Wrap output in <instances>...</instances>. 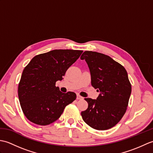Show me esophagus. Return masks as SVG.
<instances>
[{"label":"esophagus","instance_id":"esophagus-1","mask_svg":"<svg viewBox=\"0 0 153 153\" xmlns=\"http://www.w3.org/2000/svg\"><path fill=\"white\" fill-rule=\"evenodd\" d=\"M77 100H83V97H82V96H80L79 95H77Z\"/></svg>","mask_w":153,"mask_h":153}]
</instances>
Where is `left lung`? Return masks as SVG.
<instances>
[{
	"label": "left lung",
	"mask_w": 153,
	"mask_h": 153,
	"mask_svg": "<svg viewBox=\"0 0 153 153\" xmlns=\"http://www.w3.org/2000/svg\"><path fill=\"white\" fill-rule=\"evenodd\" d=\"M91 77V85L100 91L96 100L85 98L88 108L81 113L83 121L92 128L106 130L116 126L126 112L131 85L125 68L106 54L85 51Z\"/></svg>",
	"instance_id": "8db88e82"
}]
</instances>
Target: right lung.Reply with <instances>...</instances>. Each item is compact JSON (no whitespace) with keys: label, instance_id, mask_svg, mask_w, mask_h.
<instances>
[{"label":"right lung","instance_id":"obj_1","mask_svg":"<svg viewBox=\"0 0 153 153\" xmlns=\"http://www.w3.org/2000/svg\"><path fill=\"white\" fill-rule=\"evenodd\" d=\"M82 53L53 50L36 55L25 67L18 84V98L23 112L30 122L40 126L50 124L76 100V93H62L55 85Z\"/></svg>","mask_w":153,"mask_h":153}]
</instances>
